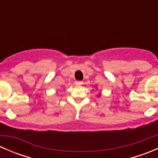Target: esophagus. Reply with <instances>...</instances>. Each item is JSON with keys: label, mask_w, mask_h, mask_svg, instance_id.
<instances>
[{"label": "esophagus", "mask_w": 158, "mask_h": 158, "mask_svg": "<svg viewBox=\"0 0 158 158\" xmlns=\"http://www.w3.org/2000/svg\"><path fill=\"white\" fill-rule=\"evenodd\" d=\"M75 84L77 85H81L83 84V82H82V81H76V82H75Z\"/></svg>", "instance_id": "1"}]
</instances>
